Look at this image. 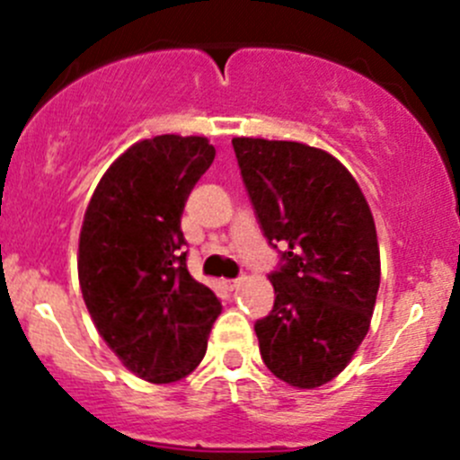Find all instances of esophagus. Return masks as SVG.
I'll list each match as a JSON object with an SVG mask.
<instances>
[{"label": "esophagus", "instance_id": "esophagus-1", "mask_svg": "<svg viewBox=\"0 0 460 460\" xmlns=\"http://www.w3.org/2000/svg\"><path fill=\"white\" fill-rule=\"evenodd\" d=\"M244 278L240 276V278H234V280H226V287H229V289H238L240 287V282H243Z\"/></svg>", "mask_w": 460, "mask_h": 460}]
</instances>
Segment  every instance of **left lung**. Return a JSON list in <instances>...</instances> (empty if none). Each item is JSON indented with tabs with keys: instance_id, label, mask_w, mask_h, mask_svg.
Segmentation results:
<instances>
[{
	"instance_id": "1",
	"label": "left lung",
	"mask_w": 460,
	"mask_h": 460,
	"mask_svg": "<svg viewBox=\"0 0 460 460\" xmlns=\"http://www.w3.org/2000/svg\"><path fill=\"white\" fill-rule=\"evenodd\" d=\"M264 238L285 252L276 300L256 323L264 365L314 389L336 378L367 336L380 285L374 216L354 175L323 148L234 137Z\"/></svg>"
}]
</instances>
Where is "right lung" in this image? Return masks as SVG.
<instances>
[{"label": "right lung", "mask_w": 460, "mask_h": 460, "mask_svg": "<svg viewBox=\"0 0 460 460\" xmlns=\"http://www.w3.org/2000/svg\"><path fill=\"white\" fill-rule=\"evenodd\" d=\"M213 157L198 136L133 144L102 175L82 222L77 276L88 314L124 367L148 383L191 374L222 312L189 273L180 229Z\"/></svg>", "instance_id": "1"}]
</instances>
